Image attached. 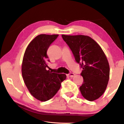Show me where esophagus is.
I'll return each mask as SVG.
<instances>
[{"instance_id": "esophagus-1", "label": "esophagus", "mask_w": 124, "mask_h": 124, "mask_svg": "<svg viewBox=\"0 0 124 124\" xmlns=\"http://www.w3.org/2000/svg\"><path fill=\"white\" fill-rule=\"evenodd\" d=\"M68 76L70 77V78H72V77H74L75 75V74H74V73H69V74H68Z\"/></svg>"}]
</instances>
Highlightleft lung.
I'll list each match as a JSON object with an SVG mask.
<instances>
[{"mask_svg":"<svg viewBox=\"0 0 124 124\" xmlns=\"http://www.w3.org/2000/svg\"><path fill=\"white\" fill-rule=\"evenodd\" d=\"M76 62L83 69V83L80 91L86 100L93 101L101 96L109 78V65L100 46L89 36L62 35Z\"/></svg>","mask_w":124,"mask_h":124,"instance_id":"left-lung-1","label":"left lung"}]
</instances>
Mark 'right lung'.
<instances>
[{
  "label": "right lung",
  "mask_w": 124,
  "mask_h": 124,
  "mask_svg": "<svg viewBox=\"0 0 124 124\" xmlns=\"http://www.w3.org/2000/svg\"><path fill=\"white\" fill-rule=\"evenodd\" d=\"M58 36L38 35L28 45L23 58L22 74L24 82L31 95L40 101H46L53 97L66 79V74L46 70L50 62L47 51Z\"/></svg>",
  "instance_id": "add662e5"
}]
</instances>
